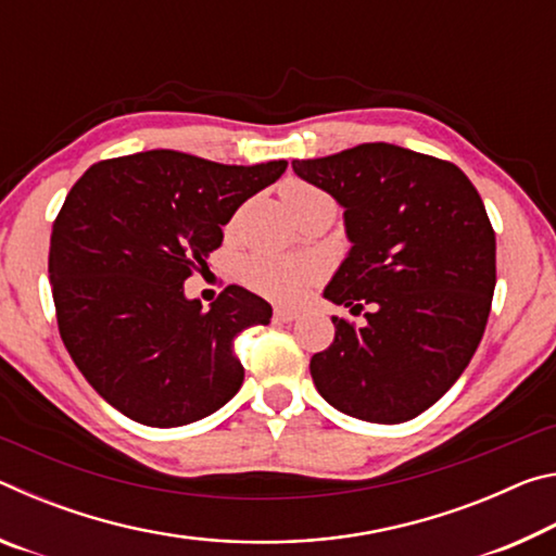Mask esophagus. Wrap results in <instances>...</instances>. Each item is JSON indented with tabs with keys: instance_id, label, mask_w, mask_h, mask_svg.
Returning a JSON list of instances; mask_svg holds the SVG:
<instances>
[{
	"instance_id": "esophagus-1",
	"label": "esophagus",
	"mask_w": 556,
	"mask_h": 556,
	"mask_svg": "<svg viewBox=\"0 0 556 556\" xmlns=\"http://www.w3.org/2000/svg\"><path fill=\"white\" fill-rule=\"evenodd\" d=\"M275 318H277V321H281V324H291V321H296V318H299V312H296V308L277 306L275 308Z\"/></svg>"
}]
</instances>
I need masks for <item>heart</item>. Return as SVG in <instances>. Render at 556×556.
I'll list each match as a JSON object with an SVG mask.
<instances>
[{
  "mask_svg": "<svg viewBox=\"0 0 556 556\" xmlns=\"http://www.w3.org/2000/svg\"><path fill=\"white\" fill-rule=\"evenodd\" d=\"M321 193L318 188L304 181H287L281 188V199L289 208L308 195ZM321 277V267L314 260H299L285 255H255L242 265V279L248 285L277 301H296L306 294V289Z\"/></svg>",
  "mask_w": 556,
  "mask_h": 556,
  "instance_id": "obj_1",
  "label": "heart"
}]
</instances>
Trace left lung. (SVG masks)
<instances>
[{"instance_id": "left-lung-1", "label": "left lung", "mask_w": 556, "mask_h": 556, "mask_svg": "<svg viewBox=\"0 0 556 556\" xmlns=\"http://www.w3.org/2000/svg\"><path fill=\"white\" fill-rule=\"evenodd\" d=\"M299 178L333 195L351 240L324 296L368 324L333 316L336 338L312 378L338 412L400 425L444 397L481 343L495 289V232L456 164L372 142L294 159Z\"/></svg>"}]
</instances>
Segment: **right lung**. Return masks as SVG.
<instances>
[{"instance_id":"obj_1","label":"right lung","mask_w":556,"mask_h":556,"mask_svg":"<svg viewBox=\"0 0 556 556\" xmlns=\"http://www.w3.org/2000/svg\"><path fill=\"white\" fill-rule=\"evenodd\" d=\"M287 162L228 166L152 149L92 164L53 223L49 279L65 348L92 390L147 427H184L235 397V338L271 306L230 285L203 308L184 281L223 225Z\"/></svg>"}]
</instances>
